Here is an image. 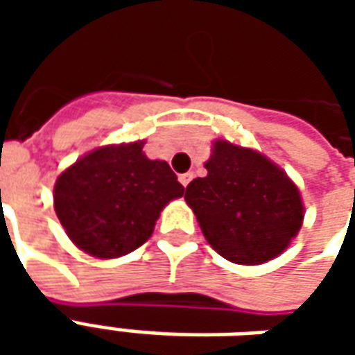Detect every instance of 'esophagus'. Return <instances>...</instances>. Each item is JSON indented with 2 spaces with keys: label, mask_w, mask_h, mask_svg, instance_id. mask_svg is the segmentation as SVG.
Instances as JSON below:
<instances>
[{
  "label": "esophagus",
  "mask_w": 355,
  "mask_h": 355,
  "mask_svg": "<svg viewBox=\"0 0 355 355\" xmlns=\"http://www.w3.org/2000/svg\"><path fill=\"white\" fill-rule=\"evenodd\" d=\"M192 177H193L192 173H184V175H180V177H178V180H180V184L186 188V186H188V182L192 180Z\"/></svg>",
  "instance_id": "obj_1"
}]
</instances>
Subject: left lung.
<instances>
[{
	"instance_id": "left-lung-1",
	"label": "left lung",
	"mask_w": 355,
	"mask_h": 355,
	"mask_svg": "<svg viewBox=\"0 0 355 355\" xmlns=\"http://www.w3.org/2000/svg\"><path fill=\"white\" fill-rule=\"evenodd\" d=\"M207 177L186 186L207 243L226 261L254 266L289 247L304 220V205L287 173L251 148L215 140Z\"/></svg>"
}]
</instances>
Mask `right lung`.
<instances>
[{"instance_id": "right-lung-1", "label": "right lung", "mask_w": 355, "mask_h": 355, "mask_svg": "<svg viewBox=\"0 0 355 355\" xmlns=\"http://www.w3.org/2000/svg\"><path fill=\"white\" fill-rule=\"evenodd\" d=\"M144 140L89 152L57 178L55 211L62 228L96 259H117L150 239L169 201L184 193L167 162L148 159Z\"/></svg>"}]
</instances>
